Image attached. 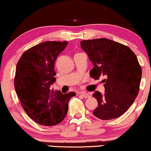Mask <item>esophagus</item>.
<instances>
[{"mask_svg":"<svg viewBox=\"0 0 151 151\" xmlns=\"http://www.w3.org/2000/svg\"><path fill=\"white\" fill-rule=\"evenodd\" d=\"M80 95H82V97H84V98H88V97H91V95H89V94L86 93H84V92H80Z\"/></svg>","mask_w":151,"mask_h":151,"instance_id":"34e87169","label":"esophagus"}]
</instances>
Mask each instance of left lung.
Wrapping results in <instances>:
<instances>
[{
	"label": "left lung",
	"mask_w": 151,
	"mask_h": 151,
	"mask_svg": "<svg viewBox=\"0 0 151 151\" xmlns=\"http://www.w3.org/2000/svg\"><path fill=\"white\" fill-rule=\"evenodd\" d=\"M80 45L94 65L91 77L104 78V95L93 94L98 101L94 116L101 120L121 116L139 93L142 68L136 56L129 47L106 38L83 40Z\"/></svg>",
	"instance_id": "1"
}]
</instances>
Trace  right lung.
<instances>
[{
    "instance_id": "add662e5",
    "label": "right lung",
    "mask_w": 151,
    "mask_h": 151,
    "mask_svg": "<svg viewBox=\"0 0 151 151\" xmlns=\"http://www.w3.org/2000/svg\"><path fill=\"white\" fill-rule=\"evenodd\" d=\"M67 41H45L22 54L16 65L14 86L24 110L37 123L59 124L66 116L74 92L63 94L50 89L56 81L54 64Z\"/></svg>"
}]
</instances>
